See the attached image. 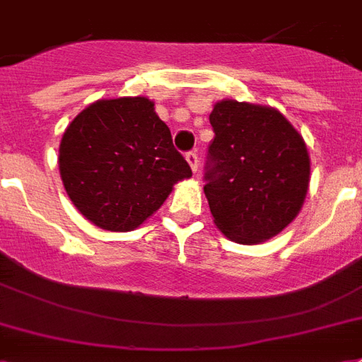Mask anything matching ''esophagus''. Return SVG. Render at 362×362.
<instances>
[{
    "instance_id": "obj_1",
    "label": "esophagus",
    "mask_w": 362,
    "mask_h": 362,
    "mask_svg": "<svg viewBox=\"0 0 362 362\" xmlns=\"http://www.w3.org/2000/svg\"><path fill=\"white\" fill-rule=\"evenodd\" d=\"M186 159L187 163H189V167H192L193 173H197V169H199V157H197V151H187Z\"/></svg>"
}]
</instances>
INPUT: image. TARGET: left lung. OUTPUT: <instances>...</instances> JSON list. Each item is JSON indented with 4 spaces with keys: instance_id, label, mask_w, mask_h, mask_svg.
I'll return each instance as SVG.
<instances>
[{
    "instance_id": "left-lung-1",
    "label": "left lung",
    "mask_w": 362,
    "mask_h": 362,
    "mask_svg": "<svg viewBox=\"0 0 362 362\" xmlns=\"http://www.w3.org/2000/svg\"><path fill=\"white\" fill-rule=\"evenodd\" d=\"M205 163V195L214 224L228 239L255 245L296 218L310 184L303 138L267 106L218 102Z\"/></svg>"
}]
</instances>
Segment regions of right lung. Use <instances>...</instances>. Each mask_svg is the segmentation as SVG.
<instances>
[{"label":"right lung","instance_id":"1","mask_svg":"<svg viewBox=\"0 0 362 362\" xmlns=\"http://www.w3.org/2000/svg\"><path fill=\"white\" fill-rule=\"evenodd\" d=\"M66 193L83 216L110 231L134 230L192 169L144 96L98 100L64 131L59 150Z\"/></svg>","mask_w":362,"mask_h":362}]
</instances>
